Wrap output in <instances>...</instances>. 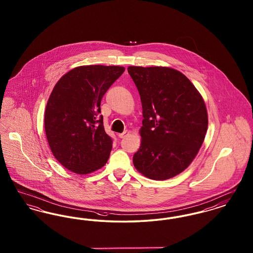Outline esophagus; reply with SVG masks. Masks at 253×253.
<instances>
[{
    "label": "esophagus",
    "instance_id": "34e87169",
    "mask_svg": "<svg viewBox=\"0 0 253 253\" xmlns=\"http://www.w3.org/2000/svg\"><path fill=\"white\" fill-rule=\"evenodd\" d=\"M128 135H129V132H128V131H125V132L119 133V137H120V138H124V137H126V136H128Z\"/></svg>",
    "mask_w": 253,
    "mask_h": 253
}]
</instances>
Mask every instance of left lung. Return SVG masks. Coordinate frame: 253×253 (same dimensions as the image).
Masks as SVG:
<instances>
[{"instance_id": "obj_1", "label": "left lung", "mask_w": 253, "mask_h": 253, "mask_svg": "<svg viewBox=\"0 0 253 253\" xmlns=\"http://www.w3.org/2000/svg\"><path fill=\"white\" fill-rule=\"evenodd\" d=\"M142 104L141 145L133 155L146 177L166 180L192 163L203 144L208 114L203 97L182 73L169 67L129 66Z\"/></svg>"}]
</instances>
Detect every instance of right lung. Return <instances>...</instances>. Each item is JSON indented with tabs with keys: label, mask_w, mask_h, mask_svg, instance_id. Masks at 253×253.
<instances>
[{
	"label": "right lung",
	"mask_w": 253,
	"mask_h": 253,
	"mask_svg": "<svg viewBox=\"0 0 253 253\" xmlns=\"http://www.w3.org/2000/svg\"><path fill=\"white\" fill-rule=\"evenodd\" d=\"M124 71L121 66H79L55 85L44 128L53 156L67 169L87 174L106 164L113 140L104 130L100 102Z\"/></svg>",
	"instance_id": "add662e5"
}]
</instances>
